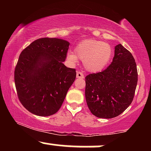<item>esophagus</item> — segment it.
I'll return each mask as SVG.
<instances>
[{"mask_svg":"<svg viewBox=\"0 0 151 151\" xmlns=\"http://www.w3.org/2000/svg\"><path fill=\"white\" fill-rule=\"evenodd\" d=\"M84 74L81 72H77V78H79V79H83L84 78Z\"/></svg>","mask_w":151,"mask_h":151,"instance_id":"34e87169","label":"esophagus"}]
</instances>
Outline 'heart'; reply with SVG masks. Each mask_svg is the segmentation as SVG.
<instances>
[{
	"instance_id": "b5f03b06",
	"label": "heart",
	"mask_w": 151,
	"mask_h": 151,
	"mask_svg": "<svg viewBox=\"0 0 151 151\" xmlns=\"http://www.w3.org/2000/svg\"><path fill=\"white\" fill-rule=\"evenodd\" d=\"M113 49L108 43L93 39L81 41L76 45L74 52L67 54V60L76 64L80 59L83 60L86 70L98 72L104 69L111 59Z\"/></svg>"
}]
</instances>
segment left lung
<instances>
[{
    "mask_svg": "<svg viewBox=\"0 0 151 151\" xmlns=\"http://www.w3.org/2000/svg\"><path fill=\"white\" fill-rule=\"evenodd\" d=\"M85 79V97L90 111L98 118L112 119L132 103L138 82L136 63L132 54L119 44L115 47L111 64Z\"/></svg>",
    "mask_w": 151,
    "mask_h": 151,
    "instance_id": "8db88e82",
    "label": "left lung"
}]
</instances>
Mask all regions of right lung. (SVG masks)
Here are the masks:
<instances>
[{
    "instance_id": "right-lung-1",
    "label": "right lung",
    "mask_w": 151,
    "mask_h": 151,
    "mask_svg": "<svg viewBox=\"0 0 151 151\" xmlns=\"http://www.w3.org/2000/svg\"><path fill=\"white\" fill-rule=\"evenodd\" d=\"M70 43L58 38L36 40L20 53L14 72L20 103L40 116L55 114L62 106L76 78L75 69L65 61Z\"/></svg>"
}]
</instances>
